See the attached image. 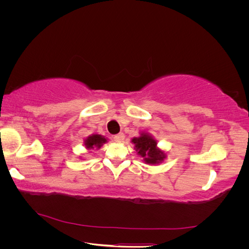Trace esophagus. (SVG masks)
Instances as JSON below:
<instances>
[{
    "label": "esophagus",
    "instance_id": "34e87169",
    "mask_svg": "<svg viewBox=\"0 0 249 249\" xmlns=\"http://www.w3.org/2000/svg\"><path fill=\"white\" fill-rule=\"evenodd\" d=\"M124 139V133H119L117 135H115L114 137H113V140H114L115 142H123Z\"/></svg>",
    "mask_w": 249,
    "mask_h": 249
}]
</instances>
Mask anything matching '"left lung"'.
Returning a JSON list of instances; mask_svg holds the SVG:
<instances>
[{"instance_id":"1","label":"left lung","mask_w":249,"mask_h":249,"mask_svg":"<svg viewBox=\"0 0 249 249\" xmlns=\"http://www.w3.org/2000/svg\"><path fill=\"white\" fill-rule=\"evenodd\" d=\"M132 143L135 144L137 154L147 164H159L166 158L163 150L158 148L157 141L147 133H141L139 137L133 138Z\"/></svg>"}]
</instances>
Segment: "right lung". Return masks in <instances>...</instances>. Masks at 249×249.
Here are the masks:
<instances>
[{
  "label": "right lung",
  "instance_id": "right-lung-1",
  "mask_svg": "<svg viewBox=\"0 0 249 249\" xmlns=\"http://www.w3.org/2000/svg\"><path fill=\"white\" fill-rule=\"evenodd\" d=\"M107 142V139L105 138L102 135L99 134H93L91 136H89L85 139L84 144L87 149H94V148H101V146L104 143Z\"/></svg>",
  "mask_w": 249,
  "mask_h": 249
}]
</instances>
